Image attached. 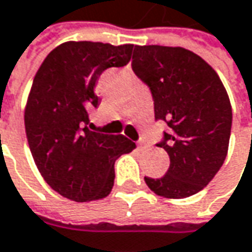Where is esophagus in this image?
<instances>
[{"label":"esophagus","instance_id":"1","mask_svg":"<svg viewBox=\"0 0 252 252\" xmlns=\"http://www.w3.org/2000/svg\"><path fill=\"white\" fill-rule=\"evenodd\" d=\"M139 146H140V147H147V143H146L145 140H140V142H139Z\"/></svg>","mask_w":252,"mask_h":252}]
</instances>
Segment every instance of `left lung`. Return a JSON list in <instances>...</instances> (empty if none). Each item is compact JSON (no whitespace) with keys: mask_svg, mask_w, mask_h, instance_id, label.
Returning a JSON list of instances; mask_svg holds the SVG:
<instances>
[{"mask_svg":"<svg viewBox=\"0 0 252 252\" xmlns=\"http://www.w3.org/2000/svg\"><path fill=\"white\" fill-rule=\"evenodd\" d=\"M132 68L152 91L155 118L170 127L158 145L169 155V170L158 179L145 177L146 184L166 198L198 193L228 152L233 110L220 76L182 46L136 45Z\"/></svg>","mask_w":252,"mask_h":252,"instance_id":"8db88e82","label":"left lung"}]
</instances>
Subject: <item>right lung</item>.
<instances>
[{"mask_svg":"<svg viewBox=\"0 0 252 252\" xmlns=\"http://www.w3.org/2000/svg\"><path fill=\"white\" fill-rule=\"evenodd\" d=\"M133 45L69 41L48 54L25 106V133L41 176L61 195L83 203L112 191L115 161L136 145L123 134L89 130L97 78L129 63Z\"/></svg>","mask_w":252,"mask_h":252,"instance_id":"add662e5","label":"right lung"}]
</instances>
